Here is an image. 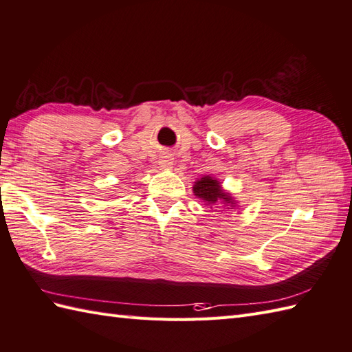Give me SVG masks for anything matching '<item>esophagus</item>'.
Masks as SVG:
<instances>
[{
    "label": "esophagus",
    "mask_w": 352,
    "mask_h": 352,
    "mask_svg": "<svg viewBox=\"0 0 352 352\" xmlns=\"http://www.w3.org/2000/svg\"><path fill=\"white\" fill-rule=\"evenodd\" d=\"M160 166L164 167V168H168L173 166V158H171V155H162L160 158Z\"/></svg>",
    "instance_id": "obj_1"
}]
</instances>
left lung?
<instances>
[{
	"mask_svg": "<svg viewBox=\"0 0 352 352\" xmlns=\"http://www.w3.org/2000/svg\"><path fill=\"white\" fill-rule=\"evenodd\" d=\"M194 194L199 197V199L208 201L210 206L217 204L218 201H224V204H231L233 208V199H231L230 194L224 192L221 190V185L217 179H212L210 176L201 177L199 182L194 185Z\"/></svg>",
	"mask_w": 352,
	"mask_h": 352,
	"instance_id": "8db88e82",
	"label": "left lung"
}]
</instances>
